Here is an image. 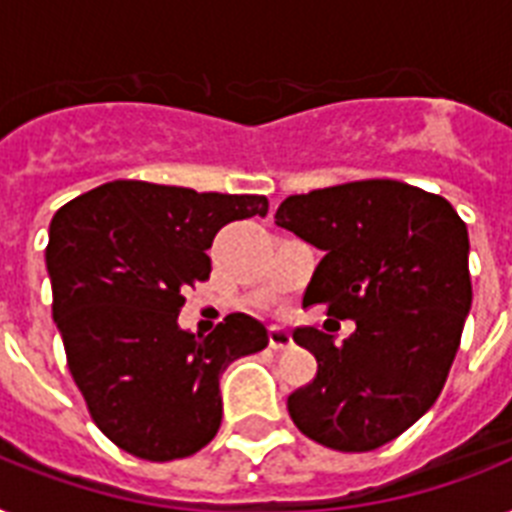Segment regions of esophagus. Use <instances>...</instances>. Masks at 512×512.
<instances>
[{
    "label": "esophagus",
    "instance_id": "34e87169",
    "mask_svg": "<svg viewBox=\"0 0 512 512\" xmlns=\"http://www.w3.org/2000/svg\"><path fill=\"white\" fill-rule=\"evenodd\" d=\"M268 345H271L273 350L292 348V335H289L287 329L271 327V332H268Z\"/></svg>",
    "mask_w": 512,
    "mask_h": 512
}]
</instances>
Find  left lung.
Listing matches in <instances>:
<instances>
[{
  "label": "left lung",
  "mask_w": 512,
  "mask_h": 512,
  "mask_svg": "<svg viewBox=\"0 0 512 512\" xmlns=\"http://www.w3.org/2000/svg\"><path fill=\"white\" fill-rule=\"evenodd\" d=\"M276 225L324 252L303 305L356 332L295 329L316 377L287 398L300 433L337 452H372L412 428L444 388L473 303L468 228L444 196L358 180L281 201Z\"/></svg>",
  "instance_id": "8db88e82"
}]
</instances>
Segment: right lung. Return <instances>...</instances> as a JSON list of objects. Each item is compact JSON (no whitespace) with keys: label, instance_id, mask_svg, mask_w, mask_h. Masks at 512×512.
<instances>
[{"label":"right lung","instance_id":"add662e5","mask_svg":"<svg viewBox=\"0 0 512 512\" xmlns=\"http://www.w3.org/2000/svg\"><path fill=\"white\" fill-rule=\"evenodd\" d=\"M255 215H268L257 193L114 180L52 217V319L92 420L124 452L151 462L199 452L223 420L225 366L268 345L247 313L207 337L177 324L185 289L209 279L215 233Z\"/></svg>","mask_w":512,"mask_h":512}]
</instances>
